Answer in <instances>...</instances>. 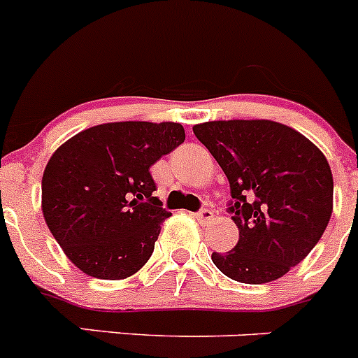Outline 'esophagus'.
<instances>
[{"mask_svg":"<svg viewBox=\"0 0 358 358\" xmlns=\"http://www.w3.org/2000/svg\"><path fill=\"white\" fill-rule=\"evenodd\" d=\"M194 217L198 222H201V224H208L210 220L213 219V212L208 208H203V210H199L198 213H194Z\"/></svg>","mask_w":358,"mask_h":358,"instance_id":"obj_1","label":"esophagus"}]
</instances>
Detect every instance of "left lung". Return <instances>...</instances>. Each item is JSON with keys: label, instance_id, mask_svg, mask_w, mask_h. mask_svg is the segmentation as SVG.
Listing matches in <instances>:
<instances>
[{"label": "left lung", "instance_id": "left-lung-1", "mask_svg": "<svg viewBox=\"0 0 358 358\" xmlns=\"http://www.w3.org/2000/svg\"><path fill=\"white\" fill-rule=\"evenodd\" d=\"M224 171L228 212L238 243L213 252L224 275L263 285L285 275L318 243L332 215L334 180L325 155L306 136L270 120L192 127Z\"/></svg>", "mask_w": 358, "mask_h": 358}]
</instances>
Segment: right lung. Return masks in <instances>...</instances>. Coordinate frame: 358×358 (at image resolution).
Returning <instances> with one entry per match:
<instances>
[{"mask_svg":"<svg viewBox=\"0 0 358 358\" xmlns=\"http://www.w3.org/2000/svg\"><path fill=\"white\" fill-rule=\"evenodd\" d=\"M185 141L180 123L92 127L59 146L42 176V212L70 262L96 279H125L150 259L171 213L150 168Z\"/></svg>","mask_w":358,"mask_h":358,"instance_id":"obj_1","label":"right lung"}]
</instances>
